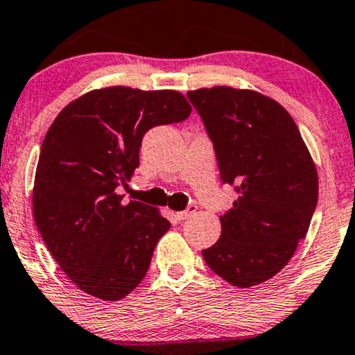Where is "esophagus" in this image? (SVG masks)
Returning <instances> with one entry per match:
<instances>
[{
	"label": "esophagus",
	"mask_w": 355,
	"mask_h": 355,
	"mask_svg": "<svg viewBox=\"0 0 355 355\" xmlns=\"http://www.w3.org/2000/svg\"><path fill=\"white\" fill-rule=\"evenodd\" d=\"M196 211H197V207H196V205H191V207H187L184 211H178V213H176V218H178L179 221L187 220V218L192 216Z\"/></svg>",
	"instance_id": "esophagus-1"
}]
</instances>
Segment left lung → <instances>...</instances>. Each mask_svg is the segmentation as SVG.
I'll return each instance as SVG.
<instances>
[{"label": "left lung", "mask_w": 355, "mask_h": 355, "mask_svg": "<svg viewBox=\"0 0 355 355\" xmlns=\"http://www.w3.org/2000/svg\"><path fill=\"white\" fill-rule=\"evenodd\" d=\"M187 96L215 145L223 182L239 192L220 216V239L202 255L230 284L252 288L283 270L307 234L317 166L294 119L270 96L227 85Z\"/></svg>", "instance_id": "8db88e82"}]
</instances>
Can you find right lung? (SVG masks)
<instances>
[{"label":"right lung","mask_w":355,"mask_h":355,"mask_svg":"<svg viewBox=\"0 0 355 355\" xmlns=\"http://www.w3.org/2000/svg\"><path fill=\"white\" fill-rule=\"evenodd\" d=\"M192 106L176 90L113 85L64 106L43 139L33 220L61 270L84 293L119 300L137 288L171 223L157 207L116 192L139 166L150 128L179 123Z\"/></svg>","instance_id":"1"}]
</instances>
